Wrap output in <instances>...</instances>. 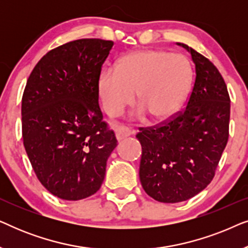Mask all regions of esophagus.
I'll list each match as a JSON object with an SVG mask.
<instances>
[{
  "label": "esophagus",
  "instance_id": "obj_1",
  "mask_svg": "<svg viewBox=\"0 0 248 248\" xmlns=\"http://www.w3.org/2000/svg\"><path fill=\"white\" fill-rule=\"evenodd\" d=\"M132 133H133V131L127 126H124V125H117V126H115V134H116V139L118 141L124 140L125 138L130 137Z\"/></svg>",
  "mask_w": 248,
  "mask_h": 248
}]
</instances>
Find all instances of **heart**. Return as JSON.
Returning <instances> with one entry per match:
<instances>
[{
    "label": "heart",
    "mask_w": 248,
    "mask_h": 248,
    "mask_svg": "<svg viewBox=\"0 0 248 248\" xmlns=\"http://www.w3.org/2000/svg\"><path fill=\"white\" fill-rule=\"evenodd\" d=\"M193 81L189 61L182 54L161 49H138L121 57L116 70L106 69L99 78L101 103L110 116H116L133 99L140 103L135 115L150 114L165 121L181 109Z\"/></svg>",
    "instance_id": "b5f03b06"
}]
</instances>
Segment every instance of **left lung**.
Returning a JSON list of instances; mask_svg holds the SVG:
<instances>
[{"label": "left lung", "mask_w": 248, "mask_h": 248, "mask_svg": "<svg viewBox=\"0 0 248 248\" xmlns=\"http://www.w3.org/2000/svg\"><path fill=\"white\" fill-rule=\"evenodd\" d=\"M195 64V82L183 111L161 125L141 127L140 181L158 202L177 203L203 191L215 177L229 137L230 98L212 62L182 43Z\"/></svg>", "instance_id": "1"}]
</instances>
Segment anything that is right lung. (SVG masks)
I'll use <instances>...</instances> for the list:
<instances>
[{"mask_svg": "<svg viewBox=\"0 0 248 248\" xmlns=\"http://www.w3.org/2000/svg\"><path fill=\"white\" fill-rule=\"evenodd\" d=\"M113 45L84 38L49 50L23 91V145L37 178L62 200L94 194L117 145L98 104L101 66Z\"/></svg>", "mask_w": 248, "mask_h": 248, "instance_id": "1", "label": "right lung"}]
</instances>
